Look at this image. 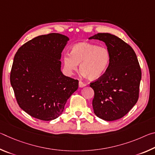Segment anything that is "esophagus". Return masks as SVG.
Instances as JSON below:
<instances>
[{"mask_svg": "<svg viewBox=\"0 0 155 155\" xmlns=\"http://www.w3.org/2000/svg\"><path fill=\"white\" fill-rule=\"evenodd\" d=\"M78 85H79V87H85L86 85L84 83H83L82 81H79V83H78Z\"/></svg>", "mask_w": 155, "mask_h": 155, "instance_id": "obj_1", "label": "esophagus"}]
</instances>
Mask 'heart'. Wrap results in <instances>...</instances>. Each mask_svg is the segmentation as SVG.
Segmentation results:
<instances>
[{
    "label": "heart",
    "mask_w": 155,
    "mask_h": 155,
    "mask_svg": "<svg viewBox=\"0 0 155 155\" xmlns=\"http://www.w3.org/2000/svg\"><path fill=\"white\" fill-rule=\"evenodd\" d=\"M65 69L72 73L80 64V71L90 80H95L103 75L108 68L111 54L104 46L88 42H81L73 46L70 53L63 57Z\"/></svg>",
    "instance_id": "b5f03b06"
}]
</instances>
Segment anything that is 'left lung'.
Masks as SVG:
<instances>
[{
    "mask_svg": "<svg viewBox=\"0 0 155 155\" xmlns=\"http://www.w3.org/2000/svg\"><path fill=\"white\" fill-rule=\"evenodd\" d=\"M90 40L105 43L111 54L106 72L90 83L94 91V114L106 121L122 118L137 103L141 71L135 51L125 41L110 33H98Z\"/></svg>",
    "mask_w": 155,
    "mask_h": 155,
    "instance_id": "1",
    "label": "left lung"
}]
</instances>
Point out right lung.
Here are the masks:
<instances>
[{"mask_svg": "<svg viewBox=\"0 0 155 155\" xmlns=\"http://www.w3.org/2000/svg\"><path fill=\"white\" fill-rule=\"evenodd\" d=\"M69 38L59 33L36 37L15 53L10 82L18 105L35 118L49 121L62 114L78 81L61 71V52Z\"/></svg>", "mask_w": 155, "mask_h": 155, "instance_id": "obj_1", "label": "right lung"}]
</instances>
